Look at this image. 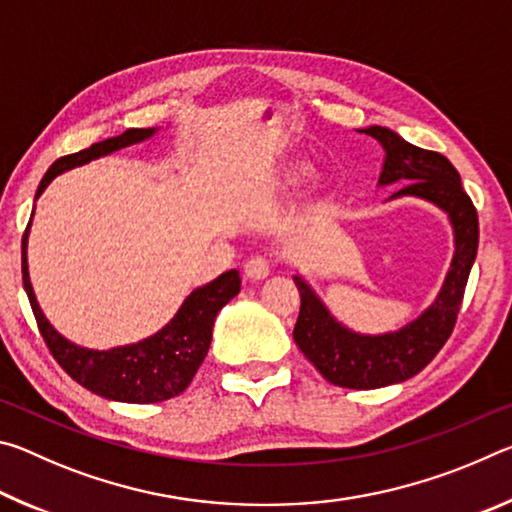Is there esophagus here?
Returning a JSON list of instances; mask_svg holds the SVG:
<instances>
[{"instance_id": "esophagus-1", "label": "esophagus", "mask_w": 512, "mask_h": 512, "mask_svg": "<svg viewBox=\"0 0 512 512\" xmlns=\"http://www.w3.org/2000/svg\"><path fill=\"white\" fill-rule=\"evenodd\" d=\"M244 275H246V280H250V282H262V280H266L268 275H271V262H268L266 257L248 259L246 266H244Z\"/></svg>"}]
</instances>
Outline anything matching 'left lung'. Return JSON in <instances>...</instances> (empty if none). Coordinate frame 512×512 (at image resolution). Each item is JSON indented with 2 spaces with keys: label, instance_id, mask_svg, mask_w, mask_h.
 I'll use <instances>...</instances> for the list:
<instances>
[{
  "label": "left lung",
  "instance_id": "1",
  "mask_svg": "<svg viewBox=\"0 0 512 512\" xmlns=\"http://www.w3.org/2000/svg\"><path fill=\"white\" fill-rule=\"evenodd\" d=\"M384 146L379 187L402 183L391 198L415 196L438 205L454 230V257L436 300L397 332L359 334L341 325L316 291L293 277L300 291V314L293 341L329 384L341 388H381L400 384L427 366L447 343L461 309L467 277L479 248V216L465 194L461 176L445 155L413 146L391 128H361Z\"/></svg>",
  "mask_w": 512,
  "mask_h": 512
}]
</instances>
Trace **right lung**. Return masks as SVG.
I'll use <instances>...</instances> for the list:
<instances>
[{"instance_id":"1","label":"right lung","mask_w":512,"mask_h":512,"mask_svg":"<svg viewBox=\"0 0 512 512\" xmlns=\"http://www.w3.org/2000/svg\"><path fill=\"white\" fill-rule=\"evenodd\" d=\"M155 131L158 128H128L126 133L92 144L90 149L56 160L45 173V178L40 180L36 201L58 173L81 167V164L126 149L131 144H140L153 137ZM29 228L31 223L22 237V282L31 302L33 316L38 320L42 339H45L49 352L60 363V368L74 381H79L83 388L115 402L153 404L183 393L192 384L196 370L201 368L205 354L210 350L216 314L241 289L239 271L232 268V271L221 273L205 287L194 289L180 305L176 316L149 339L112 350H90L67 341L42 314L29 280Z\"/></svg>"}]
</instances>
